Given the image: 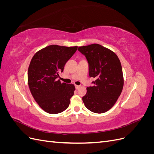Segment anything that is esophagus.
Listing matches in <instances>:
<instances>
[{
    "label": "esophagus",
    "mask_w": 154,
    "mask_h": 154,
    "mask_svg": "<svg viewBox=\"0 0 154 154\" xmlns=\"http://www.w3.org/2000/svg\"><path fill=\"white\" fill-rule=\"evenodd\" d=\"M80 87V85H75V88H76V89H78Z\"/></svg>",
    "instance_id": "34e87169"
}]
</instances>
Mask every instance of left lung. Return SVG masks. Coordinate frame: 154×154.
<instances>
[{"label": "left lung", "instance_id": "1", "mask_svg": "<svg viewBox=\"0 0 154 154\" xmlns=\"http://www.w3.org/2000/svg\"><path fill=\"white\" fill-rule=\"evenodd\" d=\"M78 50L87 60L89 76L95 79L92 82L94 85L87 88L82 100L92 112L104 113L114 106L123 90L120 60L113 51L100 44L82 46Z\"/></svg>", "mask_w": 154, "mask_h": 154}]
</instances>
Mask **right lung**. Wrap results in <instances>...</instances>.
I'll use <instances>...</instances> for the list:
<instances>
[{
    "label": "right lung",
    "instance_id": "obj_1",
    "mask_svg": "<svg viewBox=\"0 0 154 154\" xmlns=\"http://www.w3.org/2000/svg\"><path fill=\"white\" fill-rule=\"evenodd\" d=\"M77 48L51 45L38 51L31 59L27 76L29 87L36 103L46 112L58 114L69 105L75 87L61 83L58 77Z\"/></svg>",
    "mask_w": 154,
    "mask_h": 154
}]
</instances>
